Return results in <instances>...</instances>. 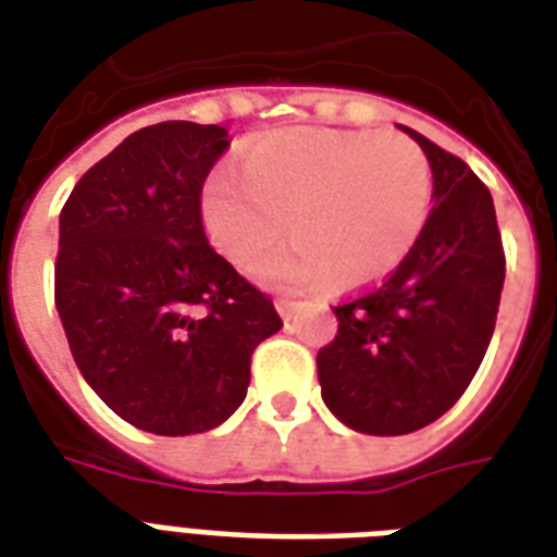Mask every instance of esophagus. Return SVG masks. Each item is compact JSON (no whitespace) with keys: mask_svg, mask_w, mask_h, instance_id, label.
<instances>
[{"mask_svg":"<svg viewBox=\"0 0 557 557\" xmlns=\"http://www.w3.org/2000/svg\"><path fill=\"white\" fill-rule=\"evenodd\" d=\"M275 311H278L284 320H290L296 311V302L294 299H275Z\"/></svg>","mask_w":557,"mask_h":557,"instance_id":"1","label":"esophagus"}]
</instances>
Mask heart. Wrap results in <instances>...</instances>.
Segmentation results:
<instances>
[{"instance_id":"heart-1","label":"heart","mask_w":557,"mask_h":557,"mask_svg":"<svg viewBox=\"0 0 557 557\" xmlns=\"http://www.w3.org/2000/svg\"><path fill=\"white\" fill-rule=\"evenodd\" d=\"M433 169L404 133L296 127L243 153V174L219 169L201 195L210 239L273 287H364L395 273L428 225Z\"/></svg>"}]
</instances>
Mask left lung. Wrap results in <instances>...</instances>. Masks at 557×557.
<instances>
[{
    "label": "left lung",
    "mask_w": 557,
    "mask_h": 557,
    "mask_svg": "<svg viewBox=\"0 0 557 557\" xmlns=\"http://www.w3.org/2000/svg\"><path fill=\"white\" fill-rule=\"evenodd\" d=\"M433 169L421 237L380 287L335 308L338 335L318 352L323 404L368 436H404L445 416L490 347L505 284L493 195L448 150L400 127Z\"/></svg>",
    "instance_id": "8db88e82"
}]
</instances>
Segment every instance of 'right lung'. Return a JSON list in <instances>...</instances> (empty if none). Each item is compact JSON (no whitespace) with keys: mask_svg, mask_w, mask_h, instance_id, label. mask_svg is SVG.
I'll use <instances>...</instances> for the list:
<instances>
[{"mask_svg":"<svg viewBox=\"0 0 557 557\" xmlns=\"http://www.w3.org/2000/svg\"><path fill=\"white\" fill-rule=\"evenodd\" d=\"M231 145L219 124L162 121L121 141L59 216L55 308L73 362L133 428H219L251 352L282 329L273 299L207 243L201 189Z\"/></svg>","mask_w":557,"mask_h":557,"instance_id":"right-lung-1","label":"right lung"}]
</instances>
